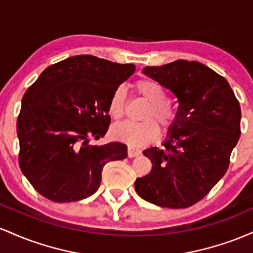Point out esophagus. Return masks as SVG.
<instances>
[{
  "instance_id": "1",
  "label": "esophagus",
  "mask_w": 253,
  "mask_h": 253,
  "mask_svg": "<svg viewBox=\"0 0 253 253\" xmlns=\"http://www.w3.org/2000/svg\"><path fill=\"white\" fill-rule=\"evenodd\" d=\"M127 153H128V157H129V158H133V157H136V156L140 155L141 152H140V151H139V150L133 149V147L128 146V150H127Z\"/></svg>"
}]
</instances>
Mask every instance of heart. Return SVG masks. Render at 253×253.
Returning <instances> with one entry per match:
<instances>
[{
  "label": "heart",
  "instance_id": "1",
  "mask_svg": "<svg viewBox=\"0 0 253 253\" xmlns=\"http://www.w3.org/2000/svg\"><path fill=\"white\" fill-rule=\"evenodd\" d=\"M133 88L139 96H141L149 104L144 109L141 123H120L113 126L112 134L118 140L124 141L133 147H141L147 145L158 135V126L168 128L175 119L171 104L167 101V95L163 86L150 78L139 80L133 84ZM126 108V94L123 86H119L113 91L108 102V112L112 118L120 119Z\"/></svg>",
  "mask_w": 253,
  "mask_h": 253
}]
</instances>
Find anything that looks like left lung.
<instances>
[{
  "mask_svg": "<svg viewBox=\"0 0 253 253\" xmlns=\"http://www.w3.org/2000/svg\"><path fill=\"white\" fill-rule=\"evenodd\" d=\"M143 72L175 95L178 108L163 149L143 152L152 169L136 178L135 191L159 207H190L228 169L240 136L239 102L227 81L202 63L179 59Z\"/></svg>",
  "mask_w": 253,
  "mask_h": 253,
  "instance_id": "8db88e82",
  "label": "left lung"
}]
</instances>
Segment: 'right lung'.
Returning <instances> with one entry per match:
<instances>
[{"instance_id":"add662e5","label":"right lung","mask_w":253,"mask_h":253,"mask_svg":"<svg viewBox=\"0 0 253 253\" xmlns=\"http://www.w3.org/2000/svg\"><path fill=\"white\" fill-rule=\"evenodd\" d=\"M133 64L74 56L48 66L22 97L16 130L22 173L40 195L75 202L100 187L108 162L127 157L121 143L90 145L103 138L113 91L133 75Z\"/></svg>"}]
</instances>
